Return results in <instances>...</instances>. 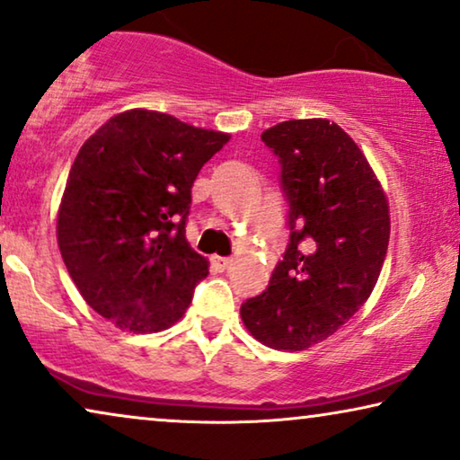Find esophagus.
I'll return each mask as SVG.
<instances>
[{
  "label": "esophagus",
  "instance_id": "obj_1",
  "mask_svg": "<svg viewBox=\"0 0 460 460\" xmlns=\"http://www.w3.org/2000/svg\"><path fill=\"white\" fill-rule=\"evenodd\" d=\"M212 267L218 269V271H225V269L231 267V262H234V259H226V256H212Z\"/></svg>",
  "mask_w": 460,
  "mask_h": 460
}]
</instances>
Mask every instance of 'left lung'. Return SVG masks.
<instances>
[{
	"label": "left lung",
	"instance_id": "left-lung-1",
	"mask_svg": "<svg viewBox=\"0 0 460 460\" xmlns=\"http://www.w3.org/2000/svg\"><path fill=\"white\" fill-rule=\"evenodd\" d=\"M261 138L281 164L290 243L267 290L240 314L262 345L305 351L375 290L389 246V201L364 151L334 121L288 119Z\"/></svg>",
	"mask_w": 460,
	"mask_h": 460
}]
</instances>
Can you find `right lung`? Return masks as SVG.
<instances>
[{
	"label": "right lung",
	"mask_w": 460,
	"mask_h": 460,
	"mask_svg": "<svg viewBox=\"0 0 460 460\" xmlns=\"http://www.w3.org/2000/svg\"><path fill=\"white\" fill-rule=\"evenodd\" d=\"M231 134L130 109L79 149L57 217L58 250L84 301L134 334L185 315L208 261L189 246L191 187Z\"/></svg>",
	"instance_id": "1"
}]
</instances>
